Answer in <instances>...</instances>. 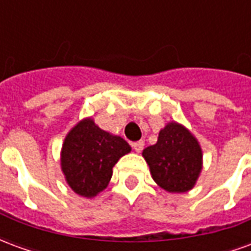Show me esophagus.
Segmentation results:
<instances>
[{
	"instance_id": "esophagus-1",
	"label": "esophagus",
	"mask_w": 251,
	"mask_h": 251,
	"mask_svg": "<svg viewBox=\"0 0 251 251\" xmlns=\"http://www.w3.org/2000/svg\"><path fill=\"white\" fill-rule=\"evenodd\" d=\"M144 145H145V142L142 141H137V142H133V145H131V147H133V149H134V151H136L137 153H140L142 151V149H144Z\"/></svg>"
}]
</instances>
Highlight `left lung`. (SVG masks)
Segmentation results:
<instances>
[{"label":"left lung","instance_id":"obj_1","mask_svg":"<svg viewBox=\"0 0 251 251\" xmlns=\"http://www.w3.org/2000/svg\"><path fill=\"white\" fill-rule=\"evenodd\" d=\"M153 180L168 192H185L194 187L201 169V149L195 137L179 124H168L156 145L144 149Z\"/></svg>","mask_w":251,"mask_h":251}]
</instances>
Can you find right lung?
Listing matches in <instances>:
<instances>
[{"instance_id":"add662e5","label":"right lung","mask_w":251,"mask_h":251,"mask_svg":"<svg viewBox=\"0 0 251 251\" xmlns=\"http://www.w3.org/2000/svg\"><path fill=\"white\" fill-rule=\"evenodd\" d=\"M130 145L118 136L99 129L93 120H83L64 140L62 169L76 194L91 198L109 184L113 167Z\"/></svg>"}]
</instances>
